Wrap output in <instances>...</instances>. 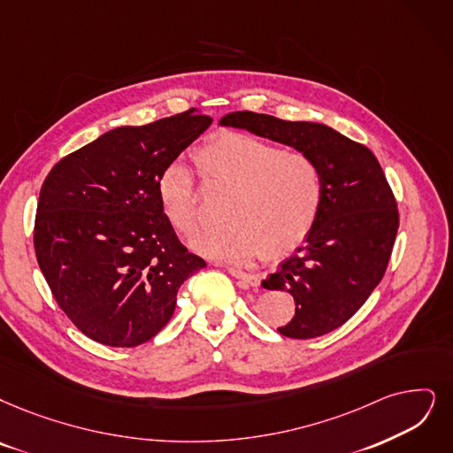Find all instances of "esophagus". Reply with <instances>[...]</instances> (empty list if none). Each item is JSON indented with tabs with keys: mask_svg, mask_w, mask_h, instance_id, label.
Listing matches in <instances>:
<instances>
[{
	"mask_svg": "<svg viewBox=\"0 0 453 453\" xmlns=\"http://www.w3.org/2000/svg\"><path fill=\"white\" fill-rule=\"evenodd\" d=\"M228 273H230L232 277L240 279V282H242L243 288L258 286V277L252 275V273H247V271H243V269H240V267H228Z\"/></svg>",
	"mask_w": 453,
	"mask_h": 453,
	"instance_id": "1",
	"label": "esophagus"
}]
</instances>
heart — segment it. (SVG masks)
<instances>
[{"mask_svg":"<svg viewBox=\"0 0 453 453\" xmlns=\"http://www.w3.org/2000/svg\"><path fill=\"white\" fill-rule=\"evenodd\" d=\"M201 184L228 191L226 221L198 234L193 247L221 262H247L264 250L280 257L299 247L325 203V173L304 150H286L277 142L243 134H225L195 154ZM157 198L169 225L189 236L201 215V191L182 164H169L157 180Z\"/></svg>","mask_w":453,"mask_h":453,"instance_id":"b5f03b06","label":"heart"}]
</instances>
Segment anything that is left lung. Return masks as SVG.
<instances>
[{
	"label": "left lung",
	"instance_id": "1",
	"mask_svg": "<svg viewBox=\"0 0 453 453\" xmlns=\"http://www.w3.org/2000/svg\"><path fill=\"white\" fill-rule=\"evenodd\" d=\"M223 126L312 154L325 173V203L304 245L262 286L292 294L296 314L279 333L316 338L346 323L381 282L400 213L387 176L370 149L325 124L289 122L236 111Z\"/></svg>",
	"mask_w": 453,
	"mask_h": 453
}]
</instances>
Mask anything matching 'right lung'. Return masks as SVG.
I'll return each instance as SVG.
<instances>
[{"mask_svg": "<svg viewBox=\"0 0 453 453\" xmlns=\"http://www.w3.org/2000/svg\"><path fill=\"white\" fill-rule=\"evenodd\" d=\"M211 124L193 107L122 126L59 159L41 188L33 243L68 319L111 348L149 342L206 262L178 240L157 198L161 171Z\"/></svg>", "mask_w": 453, "mask_h": 453, "instance_id": "obj_1", "label": "right lung"}]
</instances>
